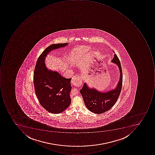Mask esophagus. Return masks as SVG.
<instances>
[{"mask_svg": "<svg viewBox=\"0 0 155 155\" xmlns=\"http://www.w3.org/2000/svg\"><path fill=\"white\" fill-rule=\"evenodd\" d=\"M71 83L75 87H80L82 83L81 77L79 75H75L72 78Z\"/></svg>", "mask_w": 155, "mask_h": 155, "instance_id": "obj_1", "label": "esophagus"}]
</instances>
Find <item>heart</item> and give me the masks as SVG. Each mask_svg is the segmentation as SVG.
Instances as JSON below:
<instances>
[{
	"instance_id": "obj_1",
	"label": "heart",
	"mask_w": 155,
	"mask_h": 155,
	"mask_svg": "<svg viewBox=\"0 0 155 155\" xmlns=\"http://www.w3.org/2000/svg\"><path fill=\"white\" fill-rule=\"evenodd\" d=\"M87 48V50H88V49H89V48H88V47H87V48ZM72 56V57H71V61H72V63H74V58H73V56Z\"/></svg>"
}]
</instances>
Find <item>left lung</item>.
<instances>
[{
    "instance_id": "left-lung-1",
    "label": "left lung",
    "mask_w": 155,
    "mask_h": 155,
    "mask_svg": "<svg viewBox=\"0 0 155 155\" xmlns=\"http://www.w3.org/2000/svg\"><path fill=\"white\" fill-rule=\"evenodd\" d=\"M112 61L117 65L120 72V78L115 89L102 93L94 88H89L85 83L82 89L80 90L85 105L89 110L95 114H100L110 109L117 102L121 92L123 72L120 61L116 54H114Z\"/></svg>"
}]
</instances>
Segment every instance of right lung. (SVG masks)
I'll list each match as a JSON object with an SVG mask.
<instances>
[{
  "label": "right lung",
  "instance_id": "obj_1",
  "mask_svg": "<svg viewBox=\"0 0 155 155\" xmlns=\"http://www.w3.org/2000/svg\"><path fill=\"white\" fill-rule=\"evenodd\" d=\"M65 43L52 44L45 49L38 57L34 73L35 94L41 105L49 112L59 114L70 105L71 80L55 71L48 70L45 63L46 56L50 51L65 47Z\"/></svg>",
  "mask_w": 155,
  "mask_h": 155
}]
</instances>
